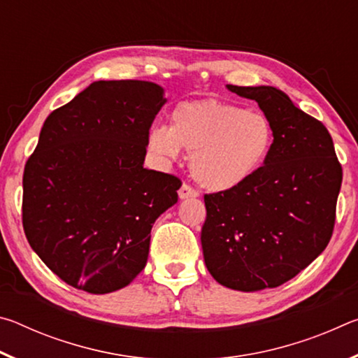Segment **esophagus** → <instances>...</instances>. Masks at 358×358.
<instances>
[{"mask_svg":"<svg viewBox=\"0 0 358 358\" xmlns=\"http://www.w3.org/2000/svg\"><path fill=\"white\" fill-rule=\"evenodd\" d=\"M178 196H180V199H189V197H197L199 192L194 189L192 186L185 183V185H181V187L178 189Z\"/></svg>","mask_w":358,"mask_h":358,"instance_id":"obj_1","label":"esophagus"}]
</instances>
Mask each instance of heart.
Segmentation results:
<instances>
[{
	"instance_id": "1",
	"label": "heart",
	"mask_w": 358,
	"mask_h": 358,
	"mask_svg": "<svg viewBox=\"0 0 358 358\" xmlns=\"http://www.w3.org/2000/svg\"><path fill=\"white\" fill-rule=\"evenodd\" d=\"M275 141L270 118L221 99L187 101L171 112V126L150 131L148 148L173 161L191 153V173L210 191H227L264 164Z\"/></svg>"
}]
</instances>
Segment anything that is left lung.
<instances>
[{"instance_id": "left-lung-1", "label": "left lung", "mask_w": 358, "mask_h": 358, "mask_svg": "<svg viewBox=\"0 0 358 358\" xmlns=\"http://www.w3.org/2000/svg\"><path fill=\"white\" fill-rule=\"evenodd\" d=\"M227 90L256 101L275 141L264 166L232 189L205 194V265L229 289L278 287L305 270L331 238L343 169L331 136L275 87Z\"/></svg>"}]
</instances>
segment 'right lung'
<instances>
[{
  "label": "right lung",
  "instance_id": "obj_1",
  "mask_svg": "<svg viewBox=\"0 0 358 358\" xmlns=\"http://www.w3.org/2000/svg\"><path fill=\"white\" fill-rule=\"evenodd\" d=\"M164 90L93 82L42 126L23 172L29 246L69 286L108 294L145 268L151 227L178 201L180 178L143 169Z\"/></svg>",
  "mask_w": 358,
  "mask_h": 358
}]
</instances>
